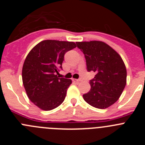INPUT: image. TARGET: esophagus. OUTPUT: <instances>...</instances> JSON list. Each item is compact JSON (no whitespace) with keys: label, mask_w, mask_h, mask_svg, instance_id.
Instances as JSON below:
<instances>
[{"label":"esophagus","mask_w":145,"mask_h":145,"mask_svg":"<svg viewBox=\"0 0 145 145\" xmlns=\"http://www.w3.org/2000/svg\"><path fill=\"white\" fill-rule=\"evenodd\" d=\"M72 80H73V81H75V82H80V81H81L82 79L81 78H79V79L72 78Z\"/></svg>","instance_id":"esophagus-1"}]
</instances>
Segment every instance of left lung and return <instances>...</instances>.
I'll use <instances>...</instances> for the list:
<instances>
[{"mask_svg": "<svg viewBox=\"0 0 145 145\" xmlns=\"http://www.w3.org/2000/svg\"><path fill=\"white\" fill-rule=\"evenodd\" d=\"M84 54L87 71L96 73L89 81L91 89L84 94V100L99 109H105L118 101L126 84V69L122 58L102 41L77 42Z\"/></svg>", "mask_w": 145, "mask_h": 145, "instance_id": "obj_1", "label": "left lung"}]
</instances>
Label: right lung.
<instances>
[{
  "label": "right lung",
  "instance_id": "obj_1",
  "mask_svg": "<svg viewBox=\"0 0 145 145\" xmlns=\"http://www.w3.org/2000/svg\"><path fill=\"white\" fill-rule=\"evenodd\" d=\"M76 47L74 42L46 40L29 52L22 67V81L28 98L43 110H52L65 100L70 79L59 78L66 52Z\"/></svg>",
  "mask_w": 145,
  "mask_h": 145
}]
</instances>
